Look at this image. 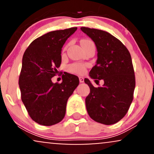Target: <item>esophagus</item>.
<instances>
[{
    "instance_id": "34e87169",
    "label": "esophagus",
    "mask_w": 154,
    "mask_h": 154,
    "mask_svg": "<svg viewBox=\"0 0 154 154\" xmlns=\"http://www.w3.org/2000/svg\"><path fill=\"white\" fill-rule=\"evenodd\" d=\"M79 82H81V83L84 82V77H79Z\"/></svg>"
}]
</instances>
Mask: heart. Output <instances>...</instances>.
Listing matches in <instances>:
<instances>
[{
    "label": "heart",
    "mask_w": 154,
    "mask_h": 154,
    "mask_svg": "<svg viewBox=\"0 0 154 154\" xmlns=\"http://www.w3.org/2000/svg\"><path fill=\"white\" fill-rule=\"evenodd\" d=\"M81 45H93V43L91 40H82L81 41ZM69 71L72 72V73L78 74V75H82L84 74L86 71V65L83 64V63H75L69 65L68 67Z\"/></svg>",
    "instance_id": "1"
}]
</instances>
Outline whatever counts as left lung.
Here are the masks:
<instances>
[{"instance_id":"8db88e82","label":"left lung","mask_w":154,"mask_h":154,"mask_svg":"<svg viewBox=\"0 0 154 154\" xmlns=\"http://www.w3.org/2000/svg\"><path fill=\"white\" fill-rule=\"evenodd\" d=\"M80 29L93 40L98 52L90 77L104 81L102 87L95 88L85 79L91 90L85 98L86 109L94 121L114 125L125 116L133 100L135 77L131 56L124 44L110 33L85 26Z\"/></svg>"}]
</instances>
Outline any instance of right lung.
Returning <instances> with one entry per match:
<instances>
[{
  "label": "right lung",
  "mask_w": 154,
  "mask_h": 154,
  "mask_svg": "<svg viewBox=\"0 0 154 154\" xmlns=\"http://www.w3.org/2000/svg\"><path fill=\"white\" fill-rule=\"evenodd\" d=\"M77 27L52 31L30 43L23 55L19 79L21 98L35 122L51 126L60 122L66 113V103L79 85L77 76L66 73L62 82L54 83L61 63V48Z\"/></svg>",
  "instance_id": "1"
}]
</instances>
